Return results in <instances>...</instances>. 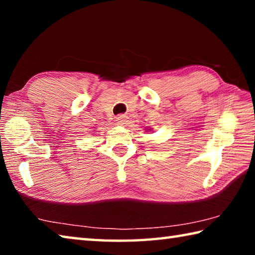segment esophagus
<instances>
[{
	"instance_id": "esophagus-1",
	"label": "esophagus",
	"mask_w": 255,
	"mask_h": 255,
	"mask_svg": "<svg viewBox=\"0 0 255 255\" xmlns=\"http://www.w3.org/2000/svg\"><path fill=\"white\" fill-rule=\"evenodd\" d=\"M116 122H117L118 125H122V126H124V125H126V123H127V116L119 115L118 117L116 118Z\"/></svg>"
}]
</instances>
